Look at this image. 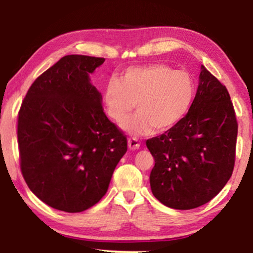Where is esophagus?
Wrapping results in <instances>:
<instances>
[{"instance_id": "1", "label": "esophagus", "mask_w": 253, "mask_h": 253, "mask_svg": "<svg viewBox=\"0 0 253 253\" xmlns=\"http://www.w3.org/2000/svg\"><path fill=\"white\" fill-rule=\"evenodd\" d=\"M127 146H129L130 150L134 151V150H138V148H139L140 143L137 138H129V139H127Z\"/></svg>"}]
</instances>
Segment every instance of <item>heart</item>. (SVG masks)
Segmentation results:
<instances>
[{"mask_svg":"<svg viewBox=\"0 0 253 253\" xmlns=\"http://www.w3.org/2000/svg\"><path fill=\"white\" fill-rule=\"evenodd\" d=\"M195 82L185 71L154 63L126 69L117 78H110L103 88L107 114L121 123L133 109L137 114L122 127L134 136H146L155 127L166 131L176 126L191 106Z\"/></svg>","mask_w":253,"mask_h":253,"instance_id":"b5f03b06","label":"heart"}]
</instances>
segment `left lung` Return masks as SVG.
Listing matches in <instances>:
<instances>
[{"instance_id": "8db88e82", "label": "left lung", "mask_w": 253, "mask_h": 253, "mask_svg": "<svg viewBox=\"0 0 253 253\" xmlns=\"http://www.w3.org/2000/svg\"><path fill=\"white\" fill-rule=\"evenodd\" d=\"M237 127L226 86L202 65L188 114L146 140L155 161L150 175L155 198L175 210H192L213 199L233 174Z\"/></svg>"}]
</instances>
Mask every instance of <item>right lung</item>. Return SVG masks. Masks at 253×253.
<instances>
[{"label": "right lung", "instance_id": "1", "mask_svg": "<svg viewBox=\"0 0 253 253\" xmlns=\"http://www.w3.org/2000/svg\"><path fill=\"white\" fill-rule=\"evenodd\" d=\"M105 58L67 55L38 77L18 113L20 170L31 191L55 210L95 205L127 150L126 134L103 113L89 74Z\"/></svg>", "mask_w": 253, "mask_h": 253}]
</instances>
